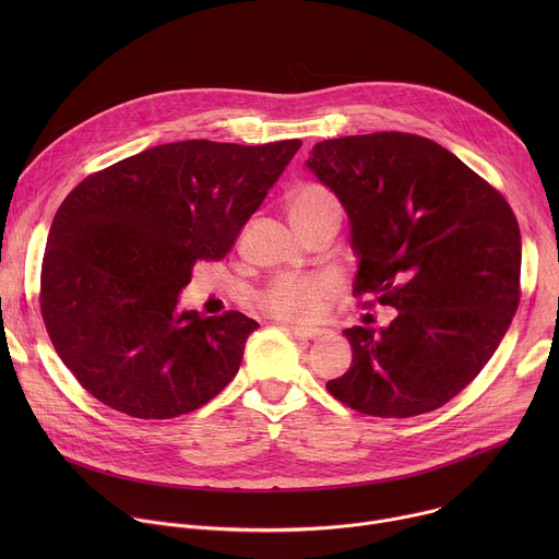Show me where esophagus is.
<instances>
[{"label": "esophagus", "instance_id": "1", "mask_svg": "<svg viewBox=\"0 0 559 559\" xmlns=\"http://www.w3.org/2000/svg\"><path fill=\"white\" fill-rule=\"evenodd\" d=\"M289 332L296 336V338H300V341H316V338H321L323 334H328L325 330H321V328H289Z\"/></svg>", "mask_w": 559, "mask_h": 559}]
</instances>
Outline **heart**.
I'll list each match as a JSON object with an SVG mask.
<instances>
[{
	"instance_id": "b5f03b06",
	"label": "heart",
	"mask_w": 559,
	"mask_h": 559,
	"mask_svg": "<svg viewBox=\"0 0 559 559\" xmlns=\"http://www.w3.org/2000/svg\"><path fill=\"white\" fill-rule=\"evenodd\" d=\"M332 210H338V203L323 186L302 183L287 194V214L294 227H302ZM334 287L336 281L330 274H281L259 294V305L281 321L305 323L318 316L323 298Z\"/></svg>"
}]
</instances>
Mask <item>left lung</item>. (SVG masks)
Instances as JSON below:
<instances>
[{
    "instance_id": "left-lung-1",
    "label": "left lung",
    "mask_w": 559,
    "mask_h": 559,
    "mask_svg": "<svg viewBox=\"0 0 559 559\" xmlns=\"http://www.w3.org/2000/svg\"><path fill=\"white\" fill-rule=\"evenodd\" d=\"M305 166L347 212L354 292L397 309L386 328L343 332L352 367L330 393L378 418L442 407L491 360L520 302L509 203L453 152L405 132L316 143Z\"/></svg>"
}]
</instances>
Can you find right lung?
<instances>
[{
	"mask_svg": "<svg viewBox=\"0 0 559 559\" xmlns=\"http://www.w3.org/2000/svg\"><path fill=\"white\" fill-rule=\"evenodd\" d=\"M300 139H190L143 150L79 183L57 210L41 265L50 341L88 393L143 420L190 414L241 367L259 328L241 311L179 307L201 261H221Z\"/></svg>",
	"mask_w": 559,
	"mask_h": 559,
	"instance_id": "obj_1",
	"label": "right lung"
}]
</instances>
